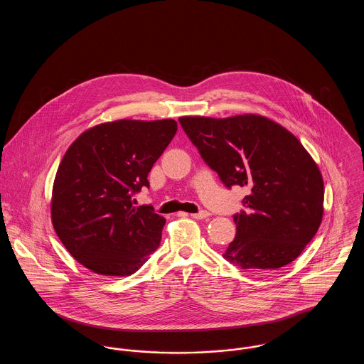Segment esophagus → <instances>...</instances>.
Returning a JSON list of instances; mask_svg holds the SVG:
<instances>
[{
  "instance_id": "obj_1",
  "label": "esophagus",
  "mask_w": 364,
  "mask_h": 364,
  "mask_svg": "<svg viewBox=\"0 0 364 364\" xmlns=\"http://www.w3.org/2000/svg\"><path fill=\"white\" fill-rule=\"evenodd\" d=\"M208 215H210L208 211H199V213L191 214V217L195 218V220H203V218H208Z\"/></svg>"
}]
</instances>
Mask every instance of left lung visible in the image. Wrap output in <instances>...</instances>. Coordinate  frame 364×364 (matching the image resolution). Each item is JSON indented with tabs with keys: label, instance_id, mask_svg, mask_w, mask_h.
<instances>
[{
	"label": "left lung",
	"instance_id": "8db88e82",
	"mask_svg": "<svg viewBox=\"0 0 364 364\" xmlns=\"http://www.w3.org/2000/svg\"><path fill=\"white\" fill-rule=\"evenodd\" d=\"M184 132L228 188L248 187L233 215L236 237L224 258L250 270H276L311 242L323 215V180L288 129L259 114L180 117Z\"/></svg>",
	"mask_w": 364,
	"mask_h": 364
}]
</instances>
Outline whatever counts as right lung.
<instances>
[{"instance_id":"add662e5","label":"right lung","mask_w":364,"mask_h":364,"mask_svg":"<svg viewBox=\"0 0 364 364\" xmlns=\"http://www.w3.org/2000/svg\"><path fill=\"white\" fill-rule=\"evenodd\" d=\"M177 131L171 119L117 120L85 131L54 178L52 223L70 255L101 276H131L161 242L165 218L132 203Z\"/></svg>"}]
</instances>
